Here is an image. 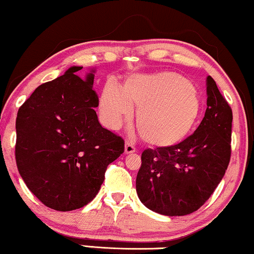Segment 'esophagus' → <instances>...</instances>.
<instances>
[{"label":"esophagus","mask_w":254,"mask_h":254,"mask_svg":"<svg viewBox=\"0 0 254 254\" xmlns=\"http://www.w3.org/2000/svg\"><path fill=\"white\" fill-rule=\"evenodd\" d=\"M134 151H135V147L133 143H132L131 141H128V140H127L126 141V153L131 154V153H134Z\"/></svg>","instance_id":"1"}]
</instances>
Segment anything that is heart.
<instances>
[{
  "instance_id": "obj_1",
  "label": "heart",
  "mask_w": 254,
  "mask_h": 254,
  "mask_svg": "<svg viewBox=\"0 0 254 254\" xmlns=\"http://www.w3.org/2000/svg\"><path fill=\"white\" fill-rule=\"evenodd\" d=\"M138 106L139 134L153 146L180 142L199 119L200 99L192 83L175 71L135 74L127 78L123 90L114 82L104 86L99 100L101 119L115 128Z\"/></svg>"
}]
</instances>
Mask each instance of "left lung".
Returning <instances> with one entry per match:
<instances>
[{
  "label": "left lung",
  "mask_w": 254,
  "mask_h": 254,
  "mask_svg": "<svg viewBox=\"0 0 254 254\" xmlns=\"http://www.w3.org/2000/svg\"><path fill=\"white\" fill-rule=\"evenodd\" d=\"M207 108L194 133L177 145L145 149L135 188L143 205L164 215L197 211L220 183L232 154L233 112L207 76Z\"/></svg>",
  "instance_id": "obj_1"
}]
</instances>
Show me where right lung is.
<instances>
[{"label":"right lung","mask_w":254,"mask_h":254,"mask_svg":"<svg viewBox=\"0 0 254 254\" xmlns=\"http://www.w3.org/2000/svg\"><path fill=\"white\" fill-rule=\"evenodd\" d=\"M82 67L41 84L16 120V163L22 180L45 206L71 211L90 203L107 166L124 151V140L100 126L93 74Z\"/></svg>","instance_id":"right-lung-1"}]
</instances>
